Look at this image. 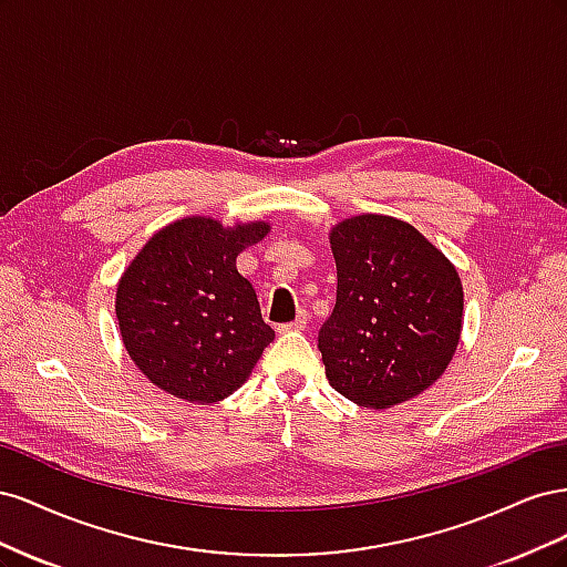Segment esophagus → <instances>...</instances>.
I'll return each instance as SVG.
<instances>
[{
	"label": "esophagus",
	"mask_w": 567,
	"mask_h": 567,
	"mask_svg": "<svg viewBox=\"0 0 567 567\" xmlns=\"http://www.w3.org/2000/svg\"><path fill=\"white\" fill-rule=\"evenodd\" d=\"M307 329V312H300L293 321L281 323L279 326V333H288V331H305Z\"/></svg>",
	"instance_id": "esophagus-1"
}]
</instances>
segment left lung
Masks as SVG:
<instances>
[{
	"label": "left lung",
	"mask_w": 567,
	"mask_h": 567,
	"mask_svg": "<svg viewBox=\"0 0 567 567\" xmlns=\"http://www.w3.org/2000/svg\"><path fill=\"white\" fill-rule=\"evenodd\" d=\"M338 293L319 331L326 379L350 402L390 409L431 388L456 352V267L398 217L357 215L331 229Z\"/></svg>",
	"instance_id": "1"
}]
</instances>
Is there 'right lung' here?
I'll use <instances>...</instances> for the list:
<instances>
[{"label":"right lung","instance_id":"1","mask_svg":"<svg viewBox=\"0 0 567 567\" xmlns=\"http://www.w3.org/2000/svg\"><path fill=\"white\" fill-rule=\"evenodd\" d=\"M269 221L184 217L153 234L123 271L115 317L146 379L192 404H215L246 383L274 340L236 257Z\"/></svg>","mask_w":567,"mask_h":567}]
</instances>
